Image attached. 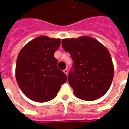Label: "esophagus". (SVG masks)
I'll use <instances>...</instances> for the list:
<instances>
[{
    "instance_id": "esophagus-1",
    "label": "esophagus",
    "mask_w": 129,
    "mask_h": 129,
    "mask_svg": "<svg viewBox=\"0 0 129 129\" xmlns=\"http://www.w3.org/2000/svg\"><path fill=\"white\" fill-rule=\"evenodd\" d=\"M63 73L67 75H68V69H65V70H63Z\"/></svg>"
}]
</instances>
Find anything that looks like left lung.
<instances>
[{
  "mask_svg": "<svg viewBox=\"0 0 129 129\" xmlns=\"http://www.w3.org/2000/svg\"><path fill=\"white\" fill-rule=\"evenodd\" d=\"M62 46L73 61L68 82L74 94L85 101H93L105 95L114 75L113 63L108 49L88 36L64 39Z\"/></svg>",
  "mask_w": 129,
  "mask_h": 129,
  "instance_id": "1",
  "label": "left lung"
}]
</instances>
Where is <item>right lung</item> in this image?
<instances>
[{
    "label": "right lung",
    "mask_w": 129,
    "mask_h": 129,
    "mask_svg": "<svg viewBox=\"0 0 129 129\" xmlns=\"http://www.w3.org/2000/svg\"><path fill=\"white\" fill-rule=\"evenodd\" d=\"M60 39L40 36L21 49L16 59V79L21 90L31 100L45 102L56 97L67 76L57 68L54 52Z\"/></svg>",
    "instance_id": "right-lung-1"
}]
</instances>
